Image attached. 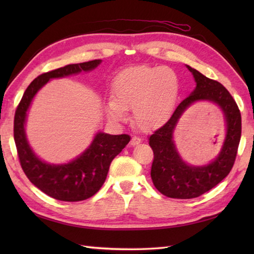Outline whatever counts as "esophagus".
I'll use <instances>...</instances> for the list:
<instances>
[{
  "label": "esophagus",
  "instance_id": "esophagus-1",
  "mask_svg": "<svg viewBox=\"0 0 254 254\" xmlns=\"http://www.w3.org/2000/svg\"><path fill=\"white\" fill-rule=\"evenodd\" d=\"M141 141H142V139L139 138L138 136H133V137L131 138V141H130V145H132V146H134V145L141 143Z\"/></svg>",
  "mask_w": 254,
  "mask_h": 254
}]
</instances>
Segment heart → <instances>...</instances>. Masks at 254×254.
Instances as JSON below:
<instances>
[{
	"instance_id": "1",
	"label": "heart",
	"mask_w": 254,
	"mask_h": 254,
	"mask_svg": "<svg viewBox=\"0 0 254 254\" xmlns=\"http://www.w3.org/2000/svg\"><path fill=\"white\" fill-rule=\"evenodd\" d=\"M179 90V77L170 67H128L115 78L113 99L107 102V113L112 120L122 121L127 110L133 108L134 123L144 131L153 130L170 116Z\"/></svg>"
}]
</instances>
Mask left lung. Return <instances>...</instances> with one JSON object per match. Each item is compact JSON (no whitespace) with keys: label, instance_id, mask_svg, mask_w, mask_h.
<instances>
[{"label":"left lung","instance_id":"obj_1","mask_svg":"<svg viewBox=\"0 0 254 254\" xmlns=\"http://www.w3.org/2000/svg\"><path fill=\"white\" fill-rule=\"evenodd\" d=\"M196 82L193 93L183 99L163 127L149 136L154 153L150 177L155 188L172 198H194L202 195L228 176L235 164L241 137V113L233 96L217 80L204 76L196 69L187 66ZM208 100L217 103L225 115L228 134L219 157L207 166L187 165L177 154L172 134L182 113L193 102Z\"/></svg>","mask_w":254,"mask_h":254}]
</instances>
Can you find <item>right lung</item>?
Masks as SVG:
<instances>
[{"label": "right lung", "mask_w": 254, "mask_h": 254, "mask_svg": "<svg viewBox=\"0 0 254 254\" xmlns=\"http://www.w3.org/2000/svg\"><path fill=\"white\" fill-rule=\"evenodd\" d=\"M100 62L93 60L68 64L39 75L27 87L15 111L14 139L21 169L32 185L59 201L78 202L95 195L104 185L111 161L130 142V136L127 134L110 135L100 132L76 159L65 165H50L38 158L27 142L24 128L26 113L37 91L50 78L91 71Z\"/></svg>", "instance_id": "1"}]
</instances>
